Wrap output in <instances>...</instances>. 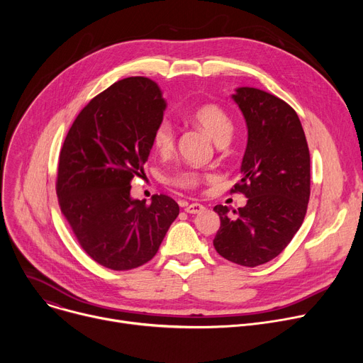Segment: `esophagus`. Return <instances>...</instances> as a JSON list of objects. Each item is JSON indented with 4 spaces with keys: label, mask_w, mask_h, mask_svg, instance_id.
<instances>
[{
    "label": "esophagus",
    "mask_w": 363,
    "mask_h": 363,
    "mask_svg": "<svg viewBox=\"0 0 363 363\" xmlns=\"http://www.w3.org/2000/svg\"><path fill=\"white\" fill-rule=\"evenodd\" d=\"M204 211V206L200 203H191V204H185V212L189 215H196Z\"/></svg>",
    "instance_id": "1"
}]
</instances>
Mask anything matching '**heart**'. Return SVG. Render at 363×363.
<instances>
[{"label":"heart","instance_id":"heart-1","mask_svg":"<svg viewBox=\"0 0 363 363\" xmlns=\"http://www.w3.org/2000/svg\"><path fill=\"white\" fill-rule=\"evenodd\" d=\"M191 121L201 128L208 137L218 145H223L231 140L234 132V123L230 114H228L218 104H203L197 107L191 113ZM152 147L159 152L160 156H169L175 150V130L167 121H162L151 138ZM200 174L196 170H181L172 177V184H175L182 188H193L200 182Z\"/></svg>","mask_w":363,"mask_h":363}]
</instances>
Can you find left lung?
Wrapping results in <instances>:
<instances>
[{
    "label": "left lung",
    "instance_id": "8db88e82",
    "mask_svg": "<svg viewBox=\"0 0 363 363\" xmlns=\"http://www.w3.org/2000/svg\"><path fill=\"white\" fill-rule=\"evenodd\" d=\"M247 125L240 182L247 204L230 212L218 204L216 252L255 268L277 257L300 230L311 197V155L297 113L275 95L250 86L233 94Z\"/></svg>",
    "mask_w": 363,
    "mask_h": 363
}]
</instances>
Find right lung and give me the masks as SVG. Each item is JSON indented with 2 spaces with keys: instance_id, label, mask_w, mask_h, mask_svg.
I'll list each match as a JSON object with an SVG mask.
<instances>
[{
  "instance_id": "1",
  "label": "right lung",
  "mask_w": 363,
  "mask_h": 363,
  "mask_svg": "<svg viewBox=\"0 0 363 363\" xmlns=\"http://www.w3.org/2000/svg\"><path fill=\"white\" fill-rule=\"evenodd\" d=\"M166 106L155 81H118L82 108L62 147V213L86 255L104 268L129 271L151 260L179 215L178 203L164 194L150 204L130 197Z\"/></svg>"
}]
</instances>
